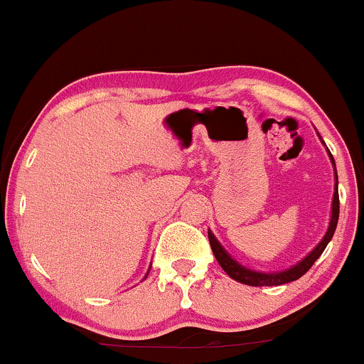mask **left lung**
Listing matches in <instances>:
<instances>
[{
	"instance_id": "left-lung-1",
	"label": "left lung",
	"mask_w": 364,
	"mask_h": 364,
	"mask_svg": "<svg viewBox=\"0 0 364 364\" xmlns=\"http://www.w3.org/2000/svg\"><path fill=\"white\" fill-rule=\"evenodd\" d=\"M328 156H330V161H332L333 168H336V162H333V157H332V154H330V150H328ZM337 220H339V191H337V173H336V191H333L332 215H330V224H328L327 232H325L323 240H321L320 243L316 245L315 248H313L301 262H298L296 265H292L291 269L281 270V272H269V274L246 269V267L241 265V263H237L235 258H231V255L225 252V250L223 248V245L217 241V237L212 235L210 231H208V241H210V248H212V252H214L219 265L223 267L224 272L228 274L231 279H235V281L241 282V284H246V286H255V287L281 286V284L298 281L299 277H303V275L311 269L313 263L318 260L320 255L323 253L325 248H327L328 241L332 240L333 232H336V228H337Z\"/></svg>"
}]
</instances>
